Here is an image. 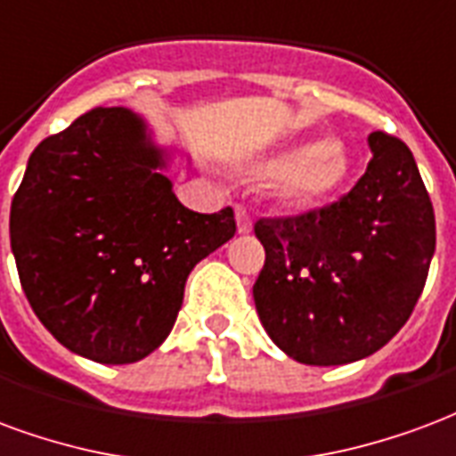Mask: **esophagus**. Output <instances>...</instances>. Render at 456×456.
Returning <instances> with one entry per match:
<instances>
[{
    "label": "esophagus",
    "instance_id": "1",
    "mask_svg": "<svg viewBox=\"0 0 456 456\" xmlns=\"http://www.w3.org/2000/svg\"><path fill=\"white\" fill-rule=\"evenodd\" d=\"M235 221H238V232H250L252 231V218L248 214L245 206H235Z\"/></svg>",
    "mask_w": 456,
    "mask_h": 456
}]
</instances>
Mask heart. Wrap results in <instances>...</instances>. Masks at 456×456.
Returning a JSON list of instances; mask_svg holds the SVG:
<instances>
[{
	"instance_id": "b5f03b06",
	"label": "heart",
	"mask_w": 456,
	"mask_h": 456,
	"mask_svg": "<svg viewBox=\"0 0 456 456\" xmlns=\"http://www.w3.org/2000/svg\"><path fill=\"white\" fill-rule=\"evenodd\" d=\"M260 177L284 179L279 196L291 206H318L350 177V158L330 138H305L272 152L255 167Z\"/></svg>"
}]
</instances>
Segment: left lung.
<instances>
[{
  "mask_svg": "<svg viewBox=\"0 0 456 456\" xmlns=\"http://www.w3.org/2000/svg\"><path fill=\"white\" fill-rule=\"evenodd\" d=\"M367 172L335 204L260 218L265 267L252 287L262 325L301 364L335 367L381 350L423 294L435 211L413 152L369 135Z\"/></svg>",
  "mask_w": 456,
  "mask_h": 456,
  "instance_id": "left-lung-1",
  "label": "left lung"
}]
</instances>
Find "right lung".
<instances>
[{
    "label": "right lung",
    "instance_id": "right-lung-1",
    "mask_svg": "<svg viewBox=\"0 0 456 456\" xmlns=\"http://www.w3.org/2000/svg\"><path fill=\"white\" fill-rule=\"evenodd\" d=\"M165 167L141 116L99 106L38 142L12 201V252L33 314L99 364L158 350L189 272L235 235L231 206L189 211Z\"/></svg>",
    "mask_w": 456,
    "mask_h": 456
}]
</instances>
